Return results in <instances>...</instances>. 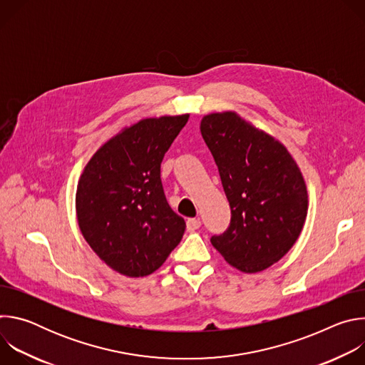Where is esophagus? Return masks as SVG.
<instances>
[{"mask_svg": "<svg viewBox=\"0 0 365 365\" xmlns=\"http://www.w3.org/2000/svg\"><path fill=\"white\" fill-rule=\"evenodd\" d=\"M186 228H187L189 232H193V231H196V230L200 228V221L196 220V218H190V220H187V222H186Z\"/></svg>", "mask_w": 365, "mask_h": 365, "instance_id": "obj_1", "label": "esophagus"}]
</instances>
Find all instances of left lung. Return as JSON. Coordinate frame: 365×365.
I'll use <instances>...</instances> for the list:
<instances>
[{
	"mask_svg": "<svg viewBox=\"0 0 365 365\" xmlns=\"http://www.w3.org/2000/svg\"><path fill=\"white\" fill-rule=\"evenodd\" d=\"M200 133L231 206L228 230L211 242L240 272H263L289 252L303 230V175L277 138L235 111L205 115Z\"/></svg>",
	"mask_w": 365,
	"mask_h": 365,
	"instance_id": "obj_1",
	"label": "left lung"
}]
</instances>
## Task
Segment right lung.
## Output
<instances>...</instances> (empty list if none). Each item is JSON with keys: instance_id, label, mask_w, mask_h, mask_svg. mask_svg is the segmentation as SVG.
I'll return each mask as SVG.
<instances>
[{"instance_id": "add662e5", "label": "right lung", "mask_w": 365, "mask_h": 365, "mask_svg": "<svg viewBox=\"0 0 365 365\" xmlns=\"http://www.w3.org/2000/svg\"><path fill=\"white\" fill-rule=\"evenodd\" d=\"M189 114L144 118L103 143L76 187L79 230L93 252L127 277L154 273L186 224L169 206L160 166Z\"/></svg>"}]
</instances>
